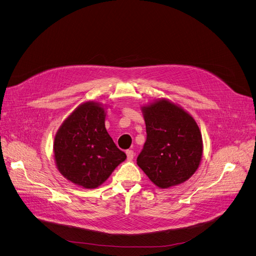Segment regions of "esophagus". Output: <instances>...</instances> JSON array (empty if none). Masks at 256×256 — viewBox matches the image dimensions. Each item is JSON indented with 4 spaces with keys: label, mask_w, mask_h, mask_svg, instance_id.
Wrapping results in <instances>:
<instances>
[{
    "label": "esophagus",
    "mask_w": 256,
    "mask_h": 256,
    "mask_svg": "<svg viewBox=\"0 0 256 256\" xmlns=\"http://www.w3.org/2000/svg\"><path fill=\"white\" fill-rule=\"evenodd\" d=\"M126 156H128V160H132L134 156V153L132 150H126Z\"/></svg>",
    "instance_id": "1"
}]
</instances>
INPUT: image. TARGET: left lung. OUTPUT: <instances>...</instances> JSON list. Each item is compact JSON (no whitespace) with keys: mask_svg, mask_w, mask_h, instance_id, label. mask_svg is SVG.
<instances>
[{"mask_svg":"<svg viewBox=\"0 0 256 256\" xmlns=\"http://www.w3.org/2000/svg\"><path fill=\"white\" fill-rule=\"evenodd\" d=\"M146 142L138 166L160 188L183 183L196 171L202 141L194 119L166 100L143 107Z\"/></svg>","mask_w":256,"mask_h":256,"instance_id":"1","label":"left lung"}]
</instances>
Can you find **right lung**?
I'll return each mask as SVG.
<instances>
[{"label": "right lung", "instance_id": "obj_1", "mask_svg": "<svg viewBox=\"0 0 256 256\" xmlns=\"http://www.w3.org/2000/svg\"><path fill=\"white\" fill-rule=\"evenodd\" d=\"M54 158L60 174L84 188H96L126 158L105 128V110L94 102L80 105L54 138Z\"/></svg>", "mask_w": 256, "mask_h": 256}]
</instances>
